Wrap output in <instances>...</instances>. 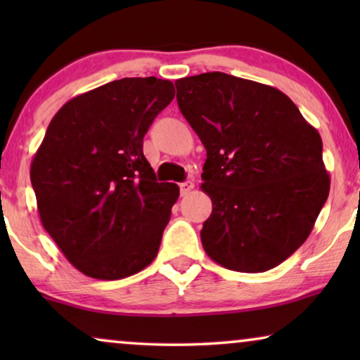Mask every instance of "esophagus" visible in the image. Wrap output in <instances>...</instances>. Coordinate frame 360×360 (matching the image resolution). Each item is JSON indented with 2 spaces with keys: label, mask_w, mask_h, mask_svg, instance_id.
Wrapping results in <instances>:
<instances>
[{
  "label": "esophagus",
  "mask_w": 360,
  "mask_h": 360,
  "mask_svg": "<svg viewBox=\"0 0 360 360\" xmlns=\"http://www.w3.org/2000/svg\"><path fill=\"white\" fill-rule=\"evenodd\" d=\"M193 188H195L193 181L186 180V181H184V184H180V195H181V196H186Z\"/></svg>",
  "instance_id": "esophagus-1"
}]
</instances>
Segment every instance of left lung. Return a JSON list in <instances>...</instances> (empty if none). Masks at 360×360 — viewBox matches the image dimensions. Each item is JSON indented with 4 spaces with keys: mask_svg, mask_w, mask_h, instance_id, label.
<instances>
[{
    "mask_svg": "<svg viewBox=\"0 0 360 360\" xmlns=\"http://www.w3.org/2000/svg\"><path fill=\"white\" fill-rule=\"evenodd\" d=\"M176 103L206 149L213 201L201 244L216 264L257 274L288 259L329 195L319 132L277 88L223 72L180 78Z\"/></svg>",
    "mask_w": 360,
    "mask_h": 360,
    "instance_id": "obj_1",
    "label": "left lung"
}]
</instances>
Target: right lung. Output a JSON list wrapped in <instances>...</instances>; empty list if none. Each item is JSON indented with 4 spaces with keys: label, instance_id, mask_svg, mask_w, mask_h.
I'll return each instance as SVG.
<instances>
[{
    "label": "right lung",
    "instance_id": "right-lung-1",
    "mask_svg": "<svg viewBox=\"0 0 360 360\" xmlns=\"http://www.w3.org/2000/svg\"><path fill=\"white\" fill-rule=\"evenodd\" d=\"M174 83L121 78L67 101L31 164L44 229L68 262L98 280L146 269L159 252L175 184H159L142 152Z\"/></svg>",
    "mask_w": 360,
    "mask_h": 360
}]
</instances>
